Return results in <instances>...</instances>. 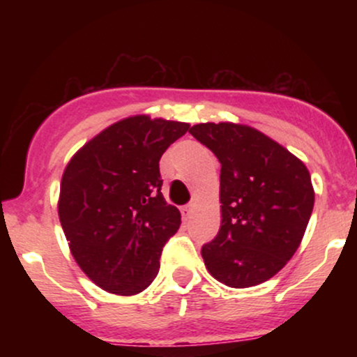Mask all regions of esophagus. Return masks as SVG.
<instances>
[{
  "mask_svg": "<svg viewBox=\"0 0 357 357\" xmlns=\"http://www.w3.org/2000/svg\"><path fill=\"white\" fill-rule=\"evenodd\" d=\"M195 208H196V202H191V203L184 204V206L181 208L183 218H190V216L192 215V211H195Z\"/></svg>",
  "mask_w": 357,
  "mask_h": 357,
  "instance_id": "34e87169",
  "label": "esophagus"
}]
</instances>
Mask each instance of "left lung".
I'll use <instances>...</instances> for the list:
<instances>
[{
    "label": "left lung",
    "instance_id": "left-lung-1",
    "mask_svg": "<svg viewBox=\"0 0 357 357\" xmlns=\"http://www.w3.org/2000/svg\"><path fill=\"white\" fill-rule=\"evenodd\" d=\"M190 134L218 158L221 227L202 255L221 284L247 289L272 278L294 257L314 208L301 159L250 126L196 124Z\"/></svg>",
    "mask_w": 357,
    "mask_h": 357
}]
</instances>
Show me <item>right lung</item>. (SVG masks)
Wrapping results in <instances>:
<instances>
[{
  "mask_svg": "<svg viewBox=\"0 0 357 357\" xmlns=\"http://www.w3.org/2000/svg\"><path fill=\"white\" fill-rule=\"evenodd\" d=\"M190 124L132 116L109 126L65 167L59 216L82 272L100 289L136 296L159 272L181 213L161 192L159 159Z\"/></svg>",
  "mask_w": 357,
  "mask_h": 357,
  "instance_id": "add662e5",
  "label": "right lung"
}]
</instances>
